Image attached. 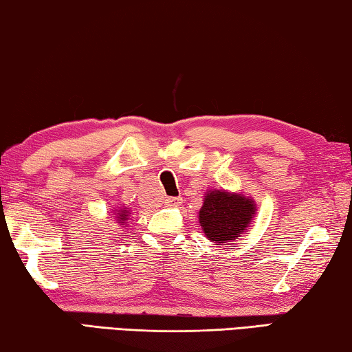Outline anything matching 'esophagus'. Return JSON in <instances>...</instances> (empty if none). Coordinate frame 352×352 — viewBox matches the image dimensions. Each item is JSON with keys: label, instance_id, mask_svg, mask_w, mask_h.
I'll return each mask as SVG.
<instances>
[{"label": "esophagus", "instance_id": "34e87169", "mask_svg": "<svg viewBox=\"0 0 352 352\" xmlns=\"http://www.w3.org/2000/svg\"><path fill=\"white\" fill-rule=\"evenodd\" d=\"M164 205L169 208H177L182 205V197H168L164 200Z\"/></svg>", "mask_w": 352, "mask_h": 352}]
</instances>
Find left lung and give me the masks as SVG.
<instances>
[{
	"mask_svg": "<svg viewBox=\"0 0 352 352\" xmlns=\"http://www.w3.org/2000/svg\"><path fill=\"white\" fill-rule=\"evenodd\" d=\"M199 223L214 245H228L247 233L256 217V204L242 192L210 189L204 195Z\"/></svg>",
	"mask_w": 352,
	"mask_h": 352,
	"instance_id": "1",
	"label": "left lung"
}]
</instances>
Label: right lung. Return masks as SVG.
Here are the masks:
<instances>
[{"instance_id": "right-lung-1", "label": "right lung", "mask_w": 352, "mask_h": 352, "mask_svg": "<svg viewBox=\"0 0 352 352\" xmlns=\"http://www.w3.org/2000/svg\"><path fill=\"white\" fill-rule=\"evenodd\" d=\"M111 217L115 219V223L122 226L129 223V217H130V211L129 208H118V210H113Z\"/></svg>"}]
</instances>
